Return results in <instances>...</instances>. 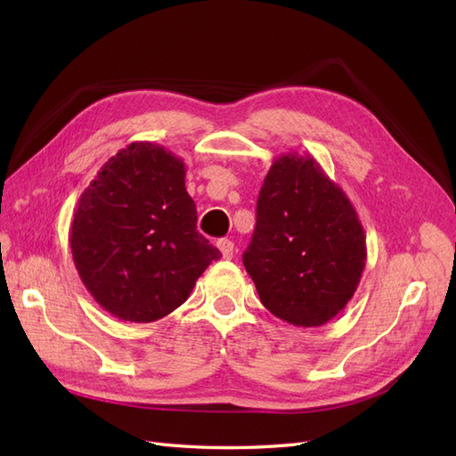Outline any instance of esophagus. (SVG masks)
<instances>
[{
    "label": "esophagus",
    "instance_id": "1",
    "mask_svg": "<svg viewBox=\"0 0 456 456\" xmlns=\"http://www.w3.org/2000/svg\"><path fill=\"white\" fill-rule=\"evenodd\" d=\"M216 247L220 249V253H223L224 258H232L233 256V243L230 240H218Z\"/></svg>",
    "mask_w": 456,
    "mask_h": 456
}]
</instances>
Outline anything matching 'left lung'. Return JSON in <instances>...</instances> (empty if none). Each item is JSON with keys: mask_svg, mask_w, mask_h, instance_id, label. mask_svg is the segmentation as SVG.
Masks as SVG:
<instances>
[{"mask_svg": "<svg viewBox=\"0 0 456 456\" xmlns=\"http://www.w3.org/2000/svg\"><path fill=\"white\" fill-rule=\"evenodd\" d=\"M365 260V232L342 188L308 154L275 158L243 253L262 305L291 325L320 327L348 305Z\"/></svg>", "mask_w": 456, "mask_h": 456, "instance_id": "obj_1", "label": "left lung"}]
</instances>
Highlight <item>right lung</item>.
<instances>
[{
  "mask_svg": "<svg viewBox=\"0 0 456 456\" xmlns=\"http://www.w3.org/2000/svg\"><path fill=\"white\" fill-rule=\"evenodd\" d=\"M186 165L154 142H133L110 158L81 194L70 249L81 281L121 322L150 323L186 302L220 258L196 230Z\"/></svg>",
  "mask_w": 456,
  "mask_h": 456,
  "instance_id": "1",
  "label": "right lung"
}]
</instances>
